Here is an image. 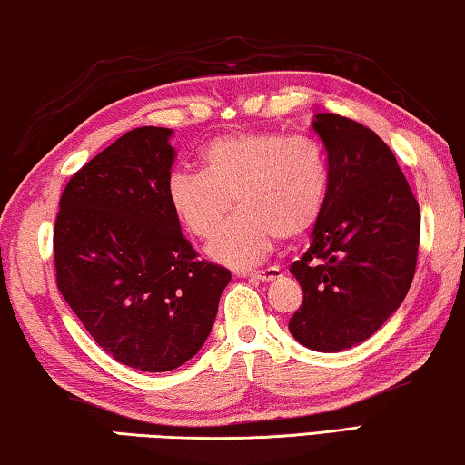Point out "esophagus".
Segmentation results:
<instances>
[{
  "label": "esophagus",
  "instance_id": "1",
  "mask_svg": "<svg viewBox=\"0 0 465 465\" xmlns=\"http://www.w3.org/2000/svg\"><path fill=\"white\" fill-rule=\"evenodd\" d=\"M283 272L282 269L277 267H269V269H262V271H256V272H244V277H250V279H256V282H262V283H269V282H275V279L282 277Z\"/></svg>",
  "mask_w": 465,
  "mask_h": 465
}]
</instances>
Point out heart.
<instances>
[{"label": "heart", "mask_w": 465, "mask_h": 465, "mask_svg": "<svg viewBox=\"0 0 465 465\" xmlns=\"http://www.w3.org/2000/svg\"><path fill=\"white\" fill-rule=\"evenodd\" d=\"M329 167L321 144L308 136L246 130L213 138L203 173L173 172L169 206L194 238H209L229 214L241 215L217 232L206 252L213 261L248 269L277 246L302 240L325 209Z\"/></svg>", "instance_id": "heart-1"}]
</instances>
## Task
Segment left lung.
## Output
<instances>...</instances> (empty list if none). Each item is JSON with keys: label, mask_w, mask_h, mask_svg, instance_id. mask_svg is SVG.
I'll return each mask as SVG.
<instances>
[{"label": "left lung", "mask_w": 465, "mask_h": 465, "mask_svg": "<svg viewBox=\"0 0 465 465\" xmlns=\"http://www.w3.org/2000/svg\"><path fill=\"white\" fill-rule=\"evenodd\" d=\"M329 190L311 248L290 267L304 302L290 333L316 351H341L377 333L408 293L420 209L391 149L371 128L316 114Z\"/></svg>", "instance_id": "obj_1"}]
</instances>
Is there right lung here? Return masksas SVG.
Instances as JSON below:
<instances>
[{
	"mask_svg": "<svg viewBox=\"0 0 465 465\" xmlns=\"http://www.w3.org/2000/svg\"><path fill=\"white\" fill-rule=\"evenodd\" d=\"M172 130L126 132L72 175L54 230L55 279L117 362L165 372L203 348L232 272L198 261L169 206Z\"/></svg>",
	"mask_w": 465,
	"mask_h": 465,
	"instance_id": "obj_1",
	"label": "right lung"
}]
</instances>
